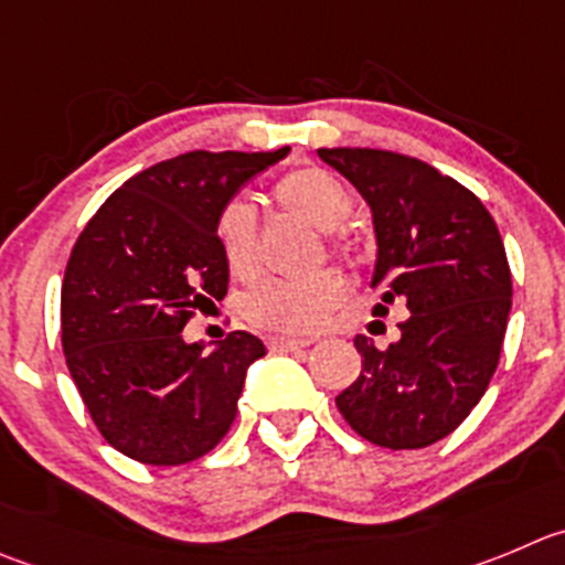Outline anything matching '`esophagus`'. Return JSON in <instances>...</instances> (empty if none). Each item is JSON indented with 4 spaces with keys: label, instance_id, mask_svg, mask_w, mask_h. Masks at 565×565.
<instances>
[{
    "label": "esophagus",
    "instance_id": "1",
    "mask_svg": "<svg viewBox=\"0 0 565 565\" xmlns=\"http://www.w3.org/2000/svg\"><path fill=\"white\" fill-rule=\"evenodd\" d=\"M310 338H286V335H274L268 338L266 347L271 349V352H297V349H305L310 347Z\"/></svg>",
    "mask_w": 565,
    "mask_h": 565
}]
</instances>
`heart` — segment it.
Returning <instances> with one entry per match:
<instances>
[{
    "label": "heart",
    "mask_w": 565,
    "mask_h": 565,
    "mask_svg": "<svg viewBox=\"0 0 565 565\" xmlns=\"http://www.w3.org/2000/svg\"><path fill=\"white\" fill-rule=\"evenodd\" d=\"M274 199L291 216L327 230V241L341 255H358V238L338 227L349 218L354 196L341 177L319 166H302L282 174L274 185ZM216 246L224 266L238 279H252L260 271V238L257 211L249 199L233 196L216 216ZM347 277L338 268H319L305 277L263 279L246 294L244 316L266 332L305 335L330 319L332 310L347 299Z\"/></svg>",
    "instance_id": "obj_1"
}]
</instances>
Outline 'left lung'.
Masks as SVG:
<instances>
[{
    "label": "left lung",
    "mask_w": 565,
    "mask_h": 565,
    "mask_svg": "<svg viewBox=\"0 0 565 565\" xmlns=\"http://www.w3.org/2000/svg\"><path fill=\"white\" fill-rule=\"evenodd\" d=\"M372 207L380 313L405 299L402 338H354L363 372L335 405L360 438L422 449L460 427L482 399L508 330V255L480 199L424 160L388 149H319Z\"/></svg>",
    "instance_id": "1"
}]
</instances>
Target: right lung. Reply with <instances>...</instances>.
I'll return each mask as SVG.
<instances>
[{"label": "right lung", "instance_id": "right-lung-1", "mask_svg": "<svg viewBox=\"0 0 565 565\" xmlns=\"http://www.w3.org/2000/svg\"><path fill=\"white\" fill-rule=\"evenodd\" d=\"M286 154H177L116 188L79 233L61 288L63 354L96 429L127 458L191 463L233 427L266 347L235 330L205 352L182 327L227 294L222 205Z\"/></svg>", "mask_w": 565, "mask_h": 565}]
</instances>
